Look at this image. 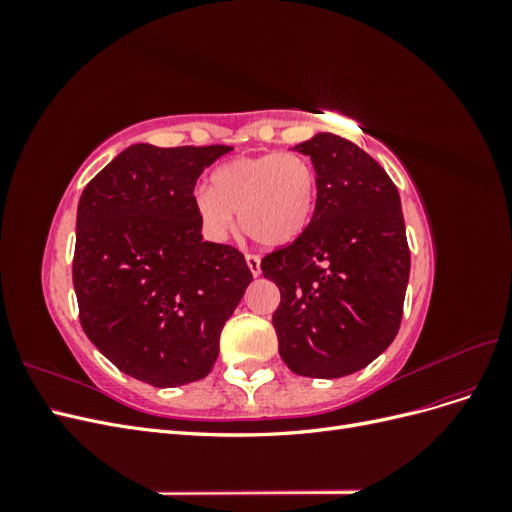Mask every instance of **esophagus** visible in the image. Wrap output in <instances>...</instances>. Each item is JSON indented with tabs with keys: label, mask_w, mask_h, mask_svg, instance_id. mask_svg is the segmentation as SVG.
Wrapping results in <instances>:
<instances>
[{
	"label": "esophagus",
	"mask_w": 512,
	"mask_h": 512,
	"mask_svg": "<svg viewBox=\"0 0 512 512\" xmlns=\"http://www.w3.org/2000/svg\"><path fill=\"white\" fill-rule=\"evenodd\" d=\"M245 262H247V267H250L252 275L258 277V275H260V258H258L256 254H247V256H245Z\"/></svg>",
	"instance_id": "obj_1"
}]
</instances>
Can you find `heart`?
<instances>
[{"instance_id":"1","label":"heart","mask_w":512,"mask_h":512,"mask_svg":"<svg viewBox=\"0 0 512 512\" xmlns=\"http://www.w3.org/2000/svg\"><path fill=\"white\" fill-rule=\"evenodd\" d=\"M318 205V175L301 153H262L235 158L209 179V190L194 196V209L211 239L235 228L269 250L292 245L305 235Z\"/></svg>"}]
</instances>
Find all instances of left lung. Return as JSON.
<instances>
[{"mask_svg":"<svg viewBox=\"0 0 512 512\" xmlns=\"http://www.w3.org/2000/svg\"><path fill=\"white\" fill-rule=\"evenodd\" d=\"M318 175V205L301 239L262 258L280 288L273 327L299 376L342 378L391 346L410 277L399 192L367 153L331 132L294 147Z\"/></svg>","mask_w":512,"mask_h":512,"instance_id":"1","label":"left lung"}]
</instances>
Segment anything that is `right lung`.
<instances>
[{
	"label": "right lung",
	"mask_w": 512,
	"mask_h": 512,
	"mask_svg": "<svg viewBox=\"0 0 512 512\" xmlns=\"http://www.w3.org/2000/svg\"><path fill=\"white\" fill-rule=\"evenodd\" d=\"M226 145L123 149L76 211L72 282L85 335L158 389L203 380L252 282L239 250L203 241L194 185Z\"/></svg>",
	"instance_id": "1"
}]
</instances>
